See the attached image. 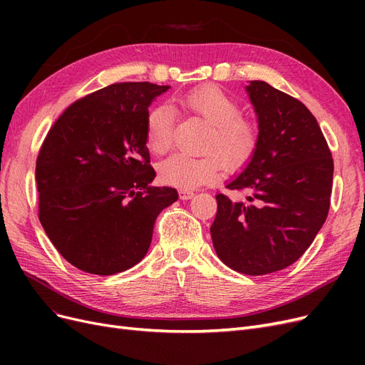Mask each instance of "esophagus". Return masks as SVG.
<instances>
[{
    "label": "esophagus",
    "mask_w": 365,
    "mask_h": 365,
    "mask_svg": "<svg viewBox=\"0 0 365 365\" xmlns=\"http://www.w3.org/2000/svg\"><path fill=\"white\" fill-rule=\"evenodd\" d=\"M178 193H180L181 200H192L193 195H195L192 190H187V189H180Z\"/></svg>",
    "instance_id": "1"
}]
</instances>
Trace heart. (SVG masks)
I'll use <instances>...</instances> for the list:
<instances>
[{
  "label": "heart",
  "mask_w": 365,
  "mask_h": 365,
  "mask_svg": "<svg viewBox=\"0 0 365 365\" xmlns=\"http://www.w3.org/2000/svg\"><path fill=\"white\" fill-rule=\"evenodd\" d=\"M178 106L185 114L201 117L210 125L202 150L204 157L176 153L158 165L161 182L190 189L217 180L220 169L237 172L256 155L259 148V128L252 120L240 115V103L212 85H204L178 98ZM173 111L168 105L153 106L146 115V148L163 155L172 146Z\"/></svg>",
  "instance_id": "1"
}]
</instances>
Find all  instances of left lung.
<instances>
[{
	"label": "left lung",
	"mask_w": 365,
	"mask_h": 365,
	"mask_svg": "<svg viewBox=\"0 0 365 365\" xmlns=\"http://www.w3.org/2000/svg\"><path fill=\"white\" fill-rule=\"evenodd\" d=\"M259 121V148L227 184L247 201L216 195L210 227L213 247L227 267L263 275L284 269L311 247L329 213L334 160L312 113L267 82L247 86Z\"/></svg>",
	"instance_id": "left-lung-1"
}]
</instances>
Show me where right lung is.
<instances>
[{
  "instance_id": "obj_1",
  "label": "right lung",
  "mask_w": 365,
  "mask_h": 365,
  "mask_svg": "<svg viewBox=\"0 0 365 365\" xmlns=\"http://www.w3.org/2000/svg\"><path fill=\"white\" fill-rule=\"evenodd\" d=\"M170 86L123 82L76 101L54 121L36 160L39 220L61 256L81 271L111 275L137 264L153 225L178 200L153 187L145 125Z\"/></svg>"
}]
</instances>
